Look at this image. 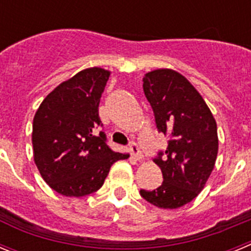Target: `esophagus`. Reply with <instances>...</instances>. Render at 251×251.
Wrapping results in <instances>:
<instances>
[{"label":"esophagus","mask_w":251,"mask_h":251,"mask_svg":"<svg viewBox=\"0 0 251 251\" xmlns=\"http://www.w3.org/2000/svg\"><path fill=\"white\" fill-rule=\"evenodd\" d=\"M129 152H130V154H132V158H134L136 161H141V159L143 158V154H142L141 150L138 148V145H137V143H134V142H133V143H130Z\"/></svg>","instance_id":"1"}]
</instances>
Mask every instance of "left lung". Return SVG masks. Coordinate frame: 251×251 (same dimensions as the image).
Returning a JSON list of instances; mask_svg holds the SVG:
<instances>
[{"label":"left lung","mask_w":251,"mask_h":251,"mask_svg":"<svg viewBox=\"0 0 251 251\" xmlns=\"http://www.w3.org/2000/svg\"><path fill=\"white\" fill-rule=\"evenodd\" d=\"M143 90L159 132L170 134L166 150L154 159L163 182L145 200L161 208L191 202L207 182L219 151L217 126L211 110L194 85L176 70L156 69L143 76Z\"/></svg>","instance_id":"8db88e82"}]
</instances>
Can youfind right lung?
Wrapping results in <instances>:
<instances>
[{
  "label": "right lung",
  "mask_w": 251,
  "mask_h": 251,
  "mask_svg": "<svg viewBox=\"0 0 251 251\" xmlns=\"http://www.w3.org/2000/svg\"><path fill=\"white\" fill-rule=\"evenodd\" d=\"M110 72L84 69L63 81L40 104L32 122L34 161L52 190L69 197L98 191L114 162L128 153L113 152L100 126L98 106Z\"/></svg>",
  "instance_id": "add662e5"
}]
</instances>
